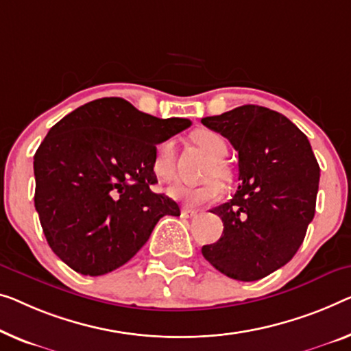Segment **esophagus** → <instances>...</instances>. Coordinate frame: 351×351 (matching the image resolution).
Segmentation results:
<instances>
[{
	"label": "esophagus",
	"instance_id": "esophagus-1",
	"mask_svg": "<svg viewBox=\"0 0 351 351\" xmlns=\"http://www.w3.org/2000/svg\"><path fill=\"white\" fill-rule=\"evenodd\" d=\"M181 214H182V217L189 219V217H195V216H197V211H195V209L184 208V209H182V211H181Z\"/></svg>",
	"mask_w": 351,
	"mask_h": 351
}]
</instances>
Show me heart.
Here are the masks:
<instances>
[{"label":"heart","mask_w":351,"mask_h":351,"mask_svg":"<svg viewBox=\"0 0 351 351\" xmlns=\"http://www.w3.org/2000/svg\"><path fill=\"white\" fill-rule=\"evenodd\" d=\"M192 138L214 159L206 171V178H213V180L203 182L200 186L173 184L167 192L171 198L182 202L187 206H202L206 203L221 200L223 192H226L223 182L214 176L227 175V169L222 162L227 154V142L221 134L213 132V130H198L192 135ZM151 169H153L154 176L160 181H170L175 176L173 142L171 140H165V142L156 146Z\"/></svg>","instance_id":"heart-1"}]
</instances>
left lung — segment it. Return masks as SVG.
Masks as SVG:
<instances>
[{"mask_svg": "<svg viewBox=\"0 0 351 351\" xmlns=\"http://www.w3.org/2000/svg\"><path fill=\"white\" fill-rule=\"evenodd\" d=\"M238 151L239 186L211 209L223 222L202 254L232 279H263L289 263L315 214L320 167L304 134L284 114L260 106L202 119Z\"/></svg>", "mask_w": 351, "mask_h": 351, "instance_id": "obj_1", "label": "left lung"}]
</instances>
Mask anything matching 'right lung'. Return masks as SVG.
Segmentation results:
<instances>
[{
	"mask_svg": "<svg viewBox=\"0 0 351 351\" xmlns=\"http://www.w3.org/2000/svg\"><path fill=\"white\" fill-rule=\"evenodd\" d=\"M121 97L88 102L49 130L34 154V206L51 250L77 273L102 276L134 257L180 206L158 182L156 145L189 128Z\"/></svg>",
	"mask_w": 351,
	"mask_h": 351,
	"instance_id": "obj_1",
	"label": "right lung"
}]
</instances>
